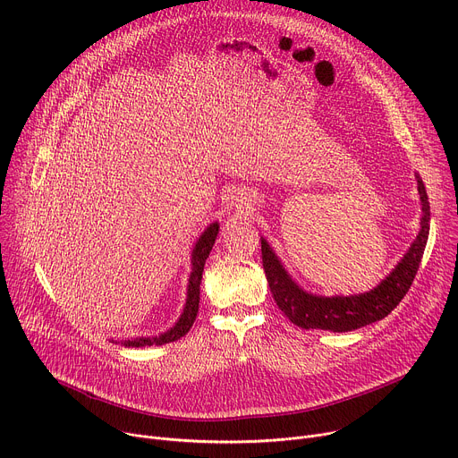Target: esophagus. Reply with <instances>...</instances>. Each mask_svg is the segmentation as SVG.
<instances>
[{"instance_id":"esophagus-1","label":"esophagus","mask_w":458,"mask_h":458,"mask_svg":"<svg viewBox=\"0 0 458 458\" xmlns=\"http://www.w3.org/2000/svg\"><path fill=\"white\" fill-rule=\"evenodd\" d=\"M232 203L235 205V208H242V210H250V198H248V193H244V191H233V195H232Z\"/></svg>"}]
</instances>
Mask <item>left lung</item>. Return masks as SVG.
<instances>
[{"mask_svg":"<svg viewBox=\"0 0 458 458\" xmlns=\"http://www.w3.org/2000/svg\"><path fill=\"white\" fill-rule=\"evenodd\" d=\"M415 179L422 205L420 230L404 257L395 265V268L369 292L332 297L310 293L292 279L274 248L265 237H260L263 268L270 284V292L279 310L295 326L302 330H330L343 334L377 322L391 313V310L397 308L417 276L429 235L428 193L419 174H415Z\"/></svg>","mask_w":458,"mask_h":458,"instance_id":"1","label":"left lung"}]
</instances>
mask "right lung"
Masks as SVG:
<instances>
[{
    "instance_id": "obj_1",
    "label": "right lung",
    "mask_w": 458,
    "mask_h": 458,
    "mask_svg": "<svg viewBox=\"0 0 458 458\" xmlns=\"http://www.w3.org/2000/svg\"><path fill=\"white\" fill-rule=\"evenodd\" d=\"M219 233V223H212L205 228V232L199 235L198 242L193 244L191 250V272L188 277V286H186V302L182 308L181 317L177 318V322L172 326L170 330H166L165 334L159 335H152V337H130V339H110V343L114 344H121L124 348H145V346H163L168 343H174L181 337H184L188 334V330L191 328V324L198 317L199 311V284L203 279V270H205V263L212 251V246L217 239Z\"/></svg>"
}]
</instances>
